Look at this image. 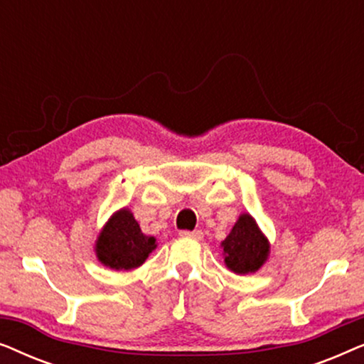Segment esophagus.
I'll return each instance as SVG.
<instances>
[{"instance_id": "esophagus-1", "label": "esophagus", "mask_w": 364, "mask_h": 364, "mask_svg": "<svg viewBox=\"0 0 364 364\" xmlns=\"http://www.w3.org/2000/svg\"><path fill=\"white\" fill-rule=\"evenodd\" d=\"M181 237L193 238V240H202V238H203V233H202V230H193V232L183 230V232H181Z\"/></svg>"}]
</instances>
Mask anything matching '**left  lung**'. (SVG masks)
<instances>
[{"label": "left lung", "instance_id": "8db88e82", "mask_svg": "<svg viewBox=\"0 0 364 364\" xmlns=\"http://www.w3.org/2000/svg\"><path fill=\"white\" fill-rule=\"evenodd\" d=\"M225 265L233 273H255L270 255V243L250 213L238 217L232 232L222 242Z\"/></svg>", "mask_w": 364, "mask_h": 364}]
</instances>
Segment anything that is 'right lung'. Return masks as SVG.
<instances>
[{
    "label": "right lung",
    "mask_w": 364,
    "mask_h": 364,
    "mask_svg": "<svg viewBox=\"0 0 364 364\" xmlns=\"http://www.w3.org/2000/svg\"><path fill=\"white\" fill-rule=\"evenodd\" d=\"M156 247V238L142 233L132 212L121 208L99 233L96 255L104 267L112 270H132L141 267Z\"/></svg>",
    "instance_id": "right-lung-1"
}]
</instances>
